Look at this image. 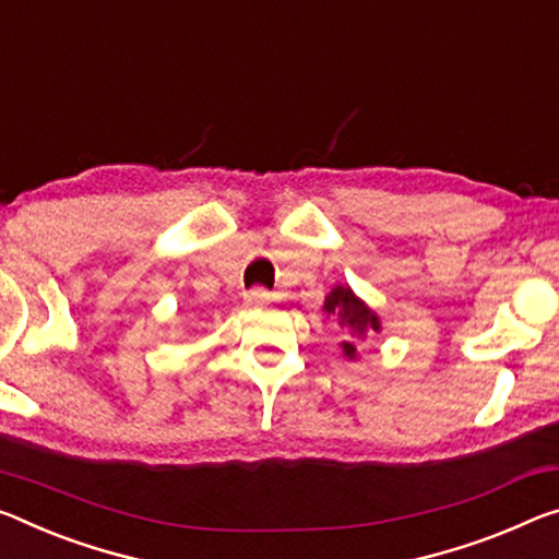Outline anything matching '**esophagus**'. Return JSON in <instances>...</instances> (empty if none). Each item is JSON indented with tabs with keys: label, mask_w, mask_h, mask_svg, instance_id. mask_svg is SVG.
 <instances>
[{
	"label": "esophagus",
	"mask_w": 559,
	"mask_h": 559,
	"mask_svg": "<svg viewBox=\"0 0 559 559\" xmlns=\"http://www.w3.org/2000/svg\"><path fill=\"white\" fill-rule=\"evenodd\" d=\"M269 298H271L269 290H263V288H251L243 294L246 306H265L269 304Z\"/></svg>",
	"instance_id": "obj_1"
}]
</instances>
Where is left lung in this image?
Segmentation results:
<instances>
[{"label": "left lung", "mask_w": 559, "mask_h": 559, "mask_svg": "<svg viewBox=\"0 0 559 559\" xmlns=\"http://www.w3.org/2000/svg\"><path fill=\"white\" fill-rule=\"evenodd\" d=\"M323 311L328 316H338V323L343 328H348L356 338H366L368 331L370 333L380 331V318L376 316V311H370V308L362 304V300L353 294L348 286H335L331 294L325 296ZM341 348L345 353V358L350 360L358 358L356 343L353 341H343Z\"/></svg>", "instance_id": "8db88e82"}]
</instances>
